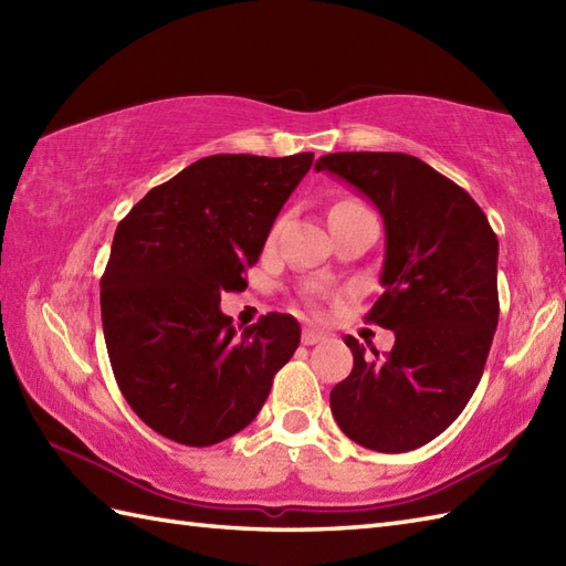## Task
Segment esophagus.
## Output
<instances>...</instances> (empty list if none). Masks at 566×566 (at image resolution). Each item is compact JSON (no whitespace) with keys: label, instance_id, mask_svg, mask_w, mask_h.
<instances>
[{"label":"esophagus","instance_id":"esophagus-1","mask_svg":"<svg viewBox=\"0 0 566 566\" xmlns=\"http://www.w3.org/2000/svg\"><path fill=\"white\" fill-rule=\"evenodd\" d=\"M321 340H326V333L318 331V328H304V333H302V343L304 345H316Z\"/></svg>","mask_w":566,"mask_h":566}]
</instances>
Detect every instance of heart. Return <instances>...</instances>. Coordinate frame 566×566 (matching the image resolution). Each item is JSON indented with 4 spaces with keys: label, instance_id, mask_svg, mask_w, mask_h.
Listing matches in <instances>:
<instances>
[{
    "label": "heart",
    "instance_id": "b5f03b06",
    "mask_svg": "<svg viewBox=\"0 0 566 566\" xmlns=\"http://www.w3.org/2000/svg\"><path fill=\"white\" fill-rule=\"evenodd\" d=\"M343 203H345V201H343Z\"/></svg>",
    "mask_w": 566,
    "mask_h": 566
}]
</instances>
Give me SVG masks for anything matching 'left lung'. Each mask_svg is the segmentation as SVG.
Wrapping results in <instances>:
<instances>
[{"label":"left lung","instance_id":"obj_1","mask_svg":"<svg viewBox=\"0 0 566 566\" xmlns=\"http://www.w3.org/2000/svg\"><path fill=\"white\" fill-rule=\"evenodd\" d=\"M318 172L345 179L384 219V294L367 321L394 331L391 353L353 335L350 377L331 411L347 438L408 452L438 438L472 399L499 323V238L452 179L406 153H331Z\"/></svg>","mask_w":566,"mask_h":566}]
</instances>
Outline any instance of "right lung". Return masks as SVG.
Wrapping results in <instances>:
<instances>
[{
	"label": "right lung",
	"mask_w": 566,
	"mask_h": 566,
	"mask_svg": "<svg viewBox=\"0 0 566 566\" xmlns=\"http://www.w3.org/2000/svg\"><path fill=\"white\" fill-rule=\"evenodd\" d=\"M314 153L209 155L150 189L118 223L102 276L112 369L143 423L189 448L250 426L302 340L294 316L243 333L221 292H243L276 213Z\"/></svg>",
	"instance_id": "add662e5"
}]
</instances>
